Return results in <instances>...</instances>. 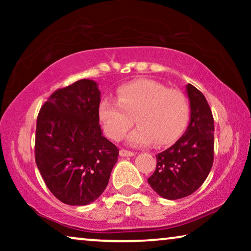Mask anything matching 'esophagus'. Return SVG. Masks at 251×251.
<instances>
[{
	"instance_id": "1",
	"label": "esophagus",
	"mask_w": 251,
	"mask_h": 251,
	"mask_svg": "<svg viewBox=\"0 0 251 251\" xmlns=\"http://www.w3.org/2000/svg\"><path fill=\"white\" fill-rule=\"evenodd\" d=\"M120 155L121 156H133L135 155V153L130 152V151H126V150H121L120 151Z\"/></svg>"
}]
</instances>
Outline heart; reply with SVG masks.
Segmentation results:
<instances>
[{
  "mask_svg": "<svg viewBox=\"0 0 251 251\" xmlns=\"http://www.w3.org/2000/svg\"><path fill=\"white\" fill-rule=\"evenodd\" d=\"M99 120L106 135L121 140L135 123L130 133L131 145L168 146L184 132L190 118V106L181 92L168 89L153 80L140 78L123 84L118 100L104 98L99 104Z\"/></svg>",
  "mask_w": 251,
  "mask_h": 251,
  "instance_id": "obj_1",
  "label": "heart"
}]
</instances>
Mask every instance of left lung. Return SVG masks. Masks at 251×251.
<instances>
[{"mask_svg":"<svg viewBox=\"0 0 251 251\" xmlns=\"http://www.w3.org/2000/svg\"><path fill=\"white\" fill-rule=\"evenodd\" d=\"M190 123L173 146L156 155V169L147 181L160 197L177 200L203 184L214 162V118L207 99L194 85H186Z\"/></svg>","mask_w":251,"mask_h":251,"instance_id":"1","label":"left lung"}]
</instances>
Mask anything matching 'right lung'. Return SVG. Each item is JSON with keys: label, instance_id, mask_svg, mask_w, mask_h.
Returning <instances> with one entry per match:
<instances>
[{"label": "right lung", "instance_id": "obj_1", "mask_svg": "<svg viewBox=\"0 0 251 251\" xmlns=\"http://www.w3.org/2000/svg\"><path fill=\"white\" fill-rule=\"evenodd\" d=\"M97 82L83 78L54 91L36 121L35 161L58 200L87 205L107 186L119 150L99 126Z\"/></svg>", "mask_w": 251, "mask_h": 251}]
</instances>
